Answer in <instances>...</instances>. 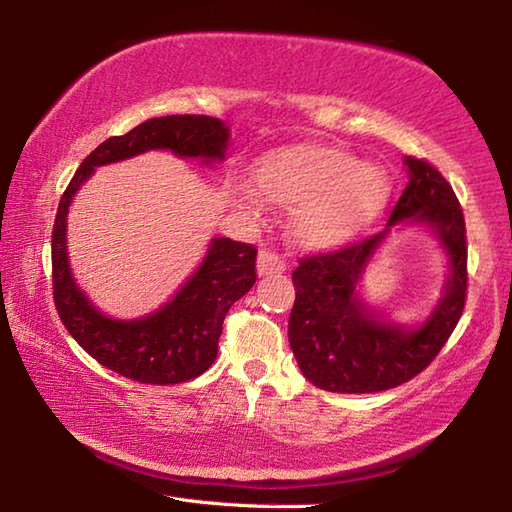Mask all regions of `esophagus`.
<instances>
[{"label":"esophagus","instance_id":"esophagus-1","mask_svg":"<svg viewBox=\"0 0 512 512\" xmlns=\"http://www.w3.org/2000/svg\"><path fill=\"white\" fill-rule=\"evenodd\" d=\"M287 264L282 262V257L273 253V250H259L257 255V273L259 275H273V273H282Z\"/></svg>","mask_w":512,"mask_h":512}]
</instances>
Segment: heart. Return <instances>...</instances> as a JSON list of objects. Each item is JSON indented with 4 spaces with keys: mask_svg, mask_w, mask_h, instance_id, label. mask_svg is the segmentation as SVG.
Listing matches in <instances>:
<instances>
[{
    "mask_svg": "<svg viewBox=\"0 0 512 512\" xmlns=\"http://www.w3.org/2000/svg\"><path fill=\"white\" fill-rule=\"evenodd\" d=\"M253 183L268 201L293 212V235L307 248H334L384 210L391 178L334 146H291L264 155ZM255 203L253 198H248Z\"/></svg>",
    "mask_w": 512,
    "mask_h": 512,
    "instance_id": "b5f03b06",
    "label": "heart"
}]
</instances>
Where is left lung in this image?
<instances>
[{
	"mask_svg": "<svg viewBox=\"0 0 512 512\" xmlns=\"http://www.w3.org/2000/svg\"><path fill=\"white\" fill-rule=\"evenodd\" d=\"M409 167L386 230L334 253L300 259L293 271L296 302L289 343L311 384L329 393H379L413 379L436 359L461 320L467 293V246L461 203L433 164L404 158ZM429 224L444 244L450 275L444 298L418 328L377 319L362 305L356 284L393 224Z\"/></svg>",
	"mask_w": 512,
	"mask_h": 512,
	"instance_id": "8db88e82",
	"label": "left lung"
}]
</instances>
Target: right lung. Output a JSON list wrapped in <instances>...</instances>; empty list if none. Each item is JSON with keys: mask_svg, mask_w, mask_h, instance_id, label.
I'll list each match as a JSON object with an SVG mask.
<instances>
[{"mask_svg": "<svg viewBox=\"0 0 512 512\" xmlns=\"http://www.w3.org/2000/svg\"><path fill=\"white\" fill-rule=\"evenodd\" d=\"M230 131L221 119L167 115L142 121L126 135L108 137L76 169L58 203L51 232V277L58 316L74 341L101 366L140 384H183L212 366L225 314L253 289L257 248L225 237L212 239L201 266L167 305L135 320L103 314L76 287L67 259V210L74 194L101 164L144 151H171L178 158L221 162Z\"/></svg>", "mask_w": 512, "mask_h": 512, "instance_id": "1", "label": "right lung"}]
</instances>
